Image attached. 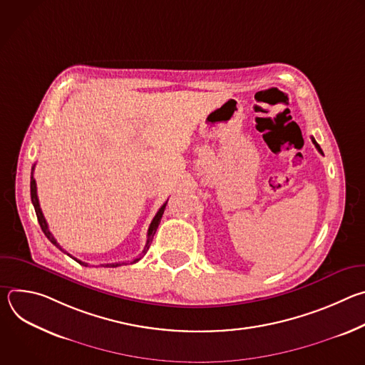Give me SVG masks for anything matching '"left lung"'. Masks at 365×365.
I'll return each instance as SVG.
<instances>
[{"instance_id":"left-lung-1","label":"left lung","mask_w":365,"mask_h":365,"mask_svg":"<svg viewBox=\"0 0 365 365\" xmlns=\"http://www.w3.org/2000/svg\"><path fill=\"white\" fill-rule=\"evenodd\" d=\"M312 141H314V144H315V147H317V148H318V151H319V153H321V154H324V153H322V148H321V147H319V144H318V143H317V141H315V138H314V137H312Z\"/></svg>"}]
</instances>
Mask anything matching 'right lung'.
I'll return each mask as SVG.
<instances>
[{"label": "right lung", "mask_w": 365, "mask_h": 365, "mask_svg": "<svg viewBox=\"0 0 365 365\" xmlns=\"http://www.w3.org/2000/svg\"><path fill=\"white\" fill-rule=\"evenodd\" d=\"M34 168H36V165H33V168H31V179H30V195H31V202H33V206H34V211H36V215H37V221H38V224H40V228H41V231L44 232V235L47 237V240L51 242V244H55L61 251H63L65 254H68L69 257H72L68 251H65L61 245H59V242L56 241V238L53 237V234H51L50 231H48V227H47V222H46V220H44V217H43V212H41V210H40V203H38V197H37V187H36V180H34ZM166 203L168 202H165L162 206H160V210L158 211V214H155V217L153 218V221H151V224H150V227H148V231H147V242H145V247H144V250L141 251V254L137 257V258H134V259H131V262H123V263H111V264H102L103 267H118V266H123V264H134V263H137L138 259H141L143 258V255L147 252V250H148V247H150V244H151V241H153V237H154V234H155V231H158V227H159V224H160V220H162V217H163V212H165V207H166ZM73 259H76V262L79 263V264H82V266H88L86 263H83V262H81V259H78V258H75V257H72Z\"/></svg>", "instance_id": "right-lung-1"}]
</instances>
